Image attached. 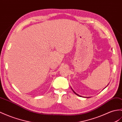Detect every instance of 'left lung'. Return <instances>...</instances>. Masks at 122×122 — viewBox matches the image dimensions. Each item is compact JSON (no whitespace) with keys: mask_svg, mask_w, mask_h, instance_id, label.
I'll return each instance as SVG.
<instances>
[{"mask_svg":"<svg viewBox=\"0 0 122 122\" xmlns=\"http://www.w3.org/2000/svg\"><path fill=\"white\" fill-rule=\"evenodd\" d=\"M73 92H74V93H75V94H76V95H77V96H80V97H81V96H80V95H78V94H77V93H76V92H74V91H73Z\"/></svg>","mask_w":122,"mask_h":122,"instance_id":"left-lung-1","label":"left lung"}]
</instances>
